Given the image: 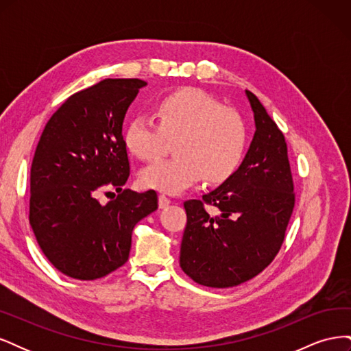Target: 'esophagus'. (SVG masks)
I'll use <instances>...</instances> for the list:
<instances>
[{
  "instance_id": "1",
  "label": "esophagus",
  "mask_w": 351,
  "mask_h": 351,
  "mask_svg": "<svg viewBox=\"0 0 351 351\" xmlns=\"http://www.w3.org/2000/svg\"><path fill=\"white\" fill-rule=\"evenodd\" d=\"M169 204H171V199L167 197L165 195H159V208L165 209Z\"/></svg>"
}]
</instances>
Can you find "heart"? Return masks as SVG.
<instances>
[{
  "label": "heart",
  "mask_w": 351,
  "mask_h": 351,
  "mask_svg": "<svg viewBox=\"0 0 351 351\" xmlns=\"http://www.w3.org/2000/svg\"><path fill=\"white\" fill-rule=\"evenodd\" d=\"M158 125L145 115L127 124L124 143L136 158L151 161L174 139L171 159L158 161L141 173L145 187L178 193L205 177L222 183L240 167L247 143L241 114L197 88L169 92L154 105Z\"/></svg>",
  "instance_id": "1"
}]
</instances>
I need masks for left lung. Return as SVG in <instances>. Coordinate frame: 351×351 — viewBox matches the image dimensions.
Wrapping results in <instances>:
<instances>
[{"label": "left lung", "mask_w": 351, "mask_h": 351, "mask_svg": "<svg viewBox=\"0 0 351 351\" xmlns=\"http://www.w3.org/2000/svg\"><path fill=\"white\" fill-rule=\"evenodd\" d=\"M246 95L256 124L246 158L224 184L184 202L180 267L214 289L246 282L268 267L282 246L295 202L284 134L256 95Z\"/></svg>", "instance_id": "obj_1"}]
</instances>
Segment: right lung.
Returning a JSON list of instances; mask_svg holds the SVG:
<instances>
[{
	"label": "right lung",
	"mask_w": 351,
	"mask_h": 351,
	"mask_svg": "<svg viewBox=\"0 0 351 351\" xmlns=\"http://www.w3.org/2000/svg\"><path fill=\"white\" fill-rule=\"evenodd\" d=\"M145 84L105 79L76 92L40 134L30 168L29 221L47 259L70 278L97 280L123 267L134 226L158 208L155 190L123 189L130 176L123 120ZM107 188L119 195L101 206L96 195Z\"/></svg>",
	"instance_id": "add662e5"
}]
</instances>
